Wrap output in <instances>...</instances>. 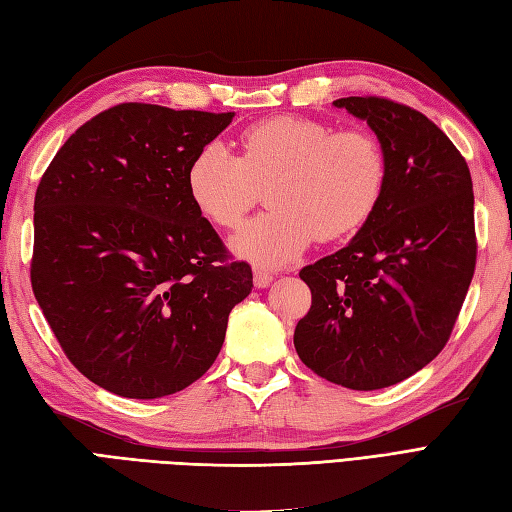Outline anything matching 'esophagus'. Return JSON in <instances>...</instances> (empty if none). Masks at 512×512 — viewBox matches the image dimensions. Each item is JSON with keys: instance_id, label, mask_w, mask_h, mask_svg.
<instances>
[{"instance_id": "34e87169", "label": "esophagus", "mask_w": 512, "mask_h": 512, "mask_svg": "<svg viewBox=\"0 0 512 512\" xmlns=\"http://www.w3.org/2000/svg\"><path fill=\"white\" fill-rule=\"evenodd\" d=\"M273 273L271 271H267V269H263V267H256L254 269V284L258 286V289H267V286L273 282Z\"/></svg>"}]
</instances>
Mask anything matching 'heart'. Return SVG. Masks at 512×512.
Returning a JSON list of instances; mask_svg holds the SVG:
<instances>
[{
    "label": "heart",
    "mask_w": 512,
    "mask_h": 512,
    "mask_svg": "<svg viewBox=\"0 0 512 512\" xmlns=\"http://www.w3.org/2000/svg\"><path fill=\"white\" fill-rule=\"evenodd\" d=\"M241 154L219 143L199 149L186 169L197 213L236 230L267 191V215L232 239L239 256L284 265L321 241L352 236L373 217L386 186V158L367 130H339L315 119L278 115L239 136Z\"/></svg>",
    "instance_id": "b5f03b06"
}]
</instances>
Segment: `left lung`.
<instances>
[{
    "label": "left lung",
    "instance_id": "left-lung-1",
    "mask_svg": "<svg viewBox=\"0 0 512 512\" xmlns=\"http://www.w3.org/2000/svg\"><path fill=\"white\" fill-rule=\"evenodd\" d=\"M334 106L376 132L386 186L350 243L299 271L313 304L293 343L317 376L373 391L410 378L450 341L476 269L473 184L465 158L419 110L376 95Z\"/></svg>",
    "mask_w": 512,
    "mask_h": 512
}]
</instances>
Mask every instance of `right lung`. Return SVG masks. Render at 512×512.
Returning <instances> with one entry per match:
<instances>
[{"instance_id":"1","label":"right lung","mask_w":512,"mask_h":512,"mask_svg":"<svg viewBox=\"0 0 512 512\" xmlns=\"http://www.w3.org/2000/svg\"><path fill=\"white\" fill-rule=\"evenodd\" d=\"M234 112L119 104L73 132L34 197L30 280L82 376L134 400L215 363L252 267L197 213L186 169Z\"/></svg>"}]
</instances>
